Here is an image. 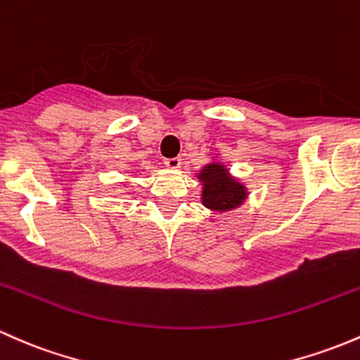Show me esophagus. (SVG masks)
Segmentation results:
<instances>
[{
	"mask_svg": "<svg viewBox=\"0 0 360 360\" xmlns=\"http://www.w3.org/2000/svg\"><path fill=\"white\" fill-rule=\"evenodd\" d=\"M165 165L168 166V168L176 169V168H180L181 160H180V158H166V160H165Z\"/></svg>",
	"mask_w": 360,
	"mask_h": 360,
	"instance_id": "34e87169",
	"label": "esophagus"
}]
</instances>
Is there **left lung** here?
Listing matches in <instances>:
<instances>
[{
  "label": "left lung",
  "instance_id": "obj_1",
  "mask_svg": "<svg viewBox=\"0 0 360 360\" xmlns=\"http://www.w3.org/2000/svg\"><path fill=\"white\" fill-rule=\"evenodd\" d=\"M202 181V204L212 211H231L238 207L247 197L245 187L228 175V169L221 163L204 166L199 173Z\"/></svg>",
  "mask_w": 360,
  "mask_h": 360
}]
</instances>
